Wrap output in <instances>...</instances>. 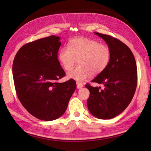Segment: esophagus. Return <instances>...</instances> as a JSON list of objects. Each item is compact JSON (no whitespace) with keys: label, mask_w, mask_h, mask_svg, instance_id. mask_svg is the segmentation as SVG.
Instances as JSON below:
<instances>
[{"label":"esophagus","mask_w":151,"mask_h":151,"mask_svg":"<svg viewBox=\"0 0 151 151\" xmlns=\"http://www.w3.org/2000/svg\"><path fill=\"white\" fill-rule=\"evenodd\" d=\"M76 86H77V88H78V89L81 88H82V87H83V86H84V85H83L82 83H81V82H76Z\"/></svg>","instance_id":"esophagus-1"}]
</instances>
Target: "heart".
<instances>
[{
  "label": "heart",
  "mask_w": 151,
  "mask_h": 151,
  "mask_svg": "<svg viewBox=\"0 0 151 151\" xmlns=\"http://www.w3.org/2000/svg\"><path fill=\"white\" fill-rule=\"evenodd\" d=\"M110 59L111 50L107 45L84 37L70 40L67 48H62L58 52V60L67 71L73 68L78 60L79 65L68 73L69 78L77 81L103 72Z\"/></svg>",
  "instance_id": "1"
}]
</instances>
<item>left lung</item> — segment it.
Returning a JSON list of instances; mask_svg holds the SVG:
<instances>
[{"mask_svg":"<svg viewBox=\"0 0 151 151\" xmlns=\"http://www.w3.org/2000/svg\"><path fill=\"white\" fill-rule=\"evenodd\" d=\"M108 44L111 59L108 67L91 82L104 88L86 84L90 94L87 101L89 111L101 119L116 117L127 108L135 93L137 72L135 58L129 47L109 35L95 32Z\"/></svg>","mask_w":151,"mask_h":151,"instance_id":"8db88e82","label":"left lung"}]
</instances>
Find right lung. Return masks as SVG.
<instances>
[{
	"mask_svg": "<svg viewBox=\"0 0 151 151\" xmlns=\"http://www.w3.org/2000/svg\"><path fill=\"white\" fill-rule=\"evenodd\" d=\"M60 37L41 38L24 45L13 62V77L19 100L33 116L52 121L65 111L76 82L57 81L65 75L58 60Z\"/></svg>",
	"mask_w": 151,
	"mask_h": 151,
	"instance_id": "obj_1",
	"label": "right lung"
}]
</instances>
